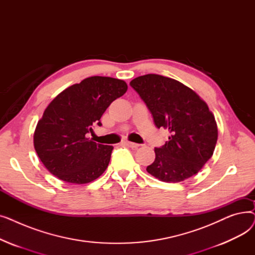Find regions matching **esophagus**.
I'll list each match as a JSON object with an SVG mask.
<instances>
[{"mask_svg": "<svg viewBox=\"0 0 255 255\" xmlns=\"http://www.w3.org/2000/svg\"><path fill=\"white\" fill-rule=\"evenodd\" d=\"M125 144L126 145H128L129 148H132V149H136V148H138L139 146V144L138 143H135V142H131V141H125Z\"/></svg>", "mask_w": 255, "mask_h": 255, "instance_id": "esophagus-1", "label": "esophagus"}]
</instances>
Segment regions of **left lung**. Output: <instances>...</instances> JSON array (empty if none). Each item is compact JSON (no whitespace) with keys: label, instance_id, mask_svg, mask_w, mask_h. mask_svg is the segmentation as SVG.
Instances as JSON below:
<instances>
[{"label":"left lung","instance_id":"left-lung-1","mask_svg":"<svg viewBox=\"0 0 255 255\" xmlns=\"http://www.w3.org/2000/svg\"><path fill=\"white\" fill-rule=\"evenodd\" d=\"M151 112L157 128L170 133L155 148V161L146 171L163 182L178 183L203 168L215 150L218 129L207 103L176 79L145 74L130 82Z\"/></svg>","mask_w":255,"mask_h":255}]
</instances>
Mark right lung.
<instances>
[{
    "label": "right lung",
    "mask_w": 255,
    "mask_h": 255,
    "mask_svg": "<svg viewBox=\"0 0 255 255\" xmlns=\"http://www.w3.org/2000/svg\"><path fill=\"white\" fill-rule=\"evenodd\" d=\"M124 80L91 76L67 88L53 99L38 121L34 146L47 170L60 180L87 184L99 178L109 166L113 145L87 137L107 107L123 96Z\"/></svg>",
    "instance_id": "add662e5"
}]
</instances>
